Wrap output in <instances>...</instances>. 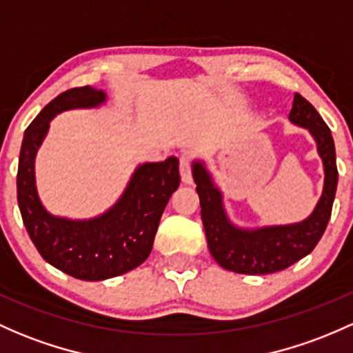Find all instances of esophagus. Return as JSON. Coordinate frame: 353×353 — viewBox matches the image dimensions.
Returning <instances> with one entry per match:
<instances>
[{
  "instance_id": "34e87169",
  "label": "esophagus",
  "mask_w": 353,
  "mask_h": 353,
  "mask_svg": "<svg viewBox=\"0 0 353 353\" xmlns=\"http://www.w3.org/2000/svg\"><path fill=\"white\" fill-rule=\"evenodd\" d=\"M179 170H181V177H183V183L191 184L192 183V159L189 154H183V156H181Z\"/></svg>"
}]
</instances>
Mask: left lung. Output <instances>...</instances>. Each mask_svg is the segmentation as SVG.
Here are the masks:
<instances>
[{
	"label": "left lung",
	"instance_id": "left-lung-1",
	"mask_svg": "<svg viewBox=\"0 0 353 353\" xmlns=\"http://www.w3.org/2000/svg\"><path fill=\"white\" fill-rule=\"evenodd\" d=\"M290 120L312 132L325 168L323 192L319 204L312 216L301 223L253 231L239 230L228 219L221 204V192L212 185L204 165L196 162L192 168L208 248L224 270L243 274L276 273L312 253L327 230L339 183L334 137L316 108L300 94H295L293 99Z\"/></svg>",
	"mask_w": 353,
	"mask_h": 353
}]
</instances>
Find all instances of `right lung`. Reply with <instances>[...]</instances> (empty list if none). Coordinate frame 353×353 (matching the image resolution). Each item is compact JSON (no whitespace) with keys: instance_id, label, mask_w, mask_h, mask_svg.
I'll list each match as a JSON object with an SVG mask.
<instances>
[{"instance_id":"1","label":"right lung","mask_w":353,"mask_h":353,"mask_svg":"<svg viewBox=\"0 0 353 353\" xmlns=\"http://www.w3.org/2000/svg\"><path fill=\"white\" fill-rule=\"evenodd\" d=\"M102 102L105 94L88 85L55 97L25 130L17 176L18 206L38 253L52 266L85 281L119 276L145 261L162 212L181 183L179 161L169 157L139 165L123 196L103 216L70 221L45 211L34 188L33 169L50 120L68 108L95 107Z\"/></svg>"}]
</instances>
